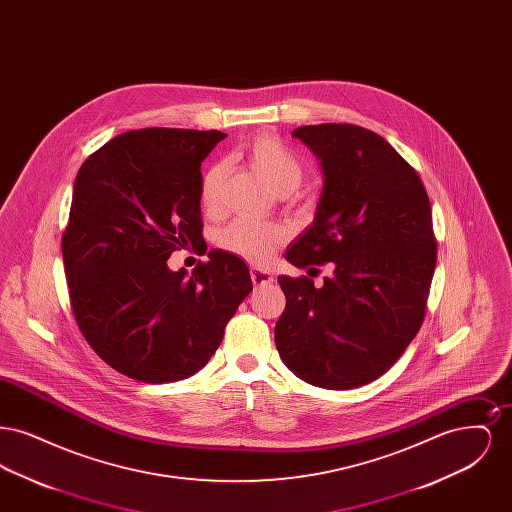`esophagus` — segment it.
<instances>
[{
    "label": "esophagus",
    "instance_id": "obj_1",
    "mask_svg": "<svg viewBox=\"0 0 512 512\" xmlns=\"http://www.w3.org/2000/svg\"><path fill=\"white\" fill-rule=\"evenodd\" d=\"M251 280H253V284L255 286H265V284H270L272 280H274V276L267 272V270H263V268H251Z\"/></svg>",
    "mask_w": 512,
    "mask_h": 512
}]
</instances>
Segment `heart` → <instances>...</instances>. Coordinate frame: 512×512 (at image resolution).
I'll return each instance as SVG.
<instances>
[{
  "mask_svg": "<svg viewBox=\"0 0 512 512\" xmlns=\"http://www.w3.org/2000/svg\"><path fill=\"white\" fill-rule=\"evenodd\" d=\"M240 155L278 194L293 192L303 180V159L274 134H257L249 138L240 147ZM224 172V165L215 163L203 176L199 199L207 213L219 211L222 205ZM284 238L286 230L282 226L255 219H236L220 232L219 242L226 251L261 265L267 263Z\"/></svg>",
  "mask_w": 512,
  "mask_h": 512,
  "instance_id": "obj_1",
  "label": "heart"
}]
</instances>
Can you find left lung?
I'll return each instance as SVG.
<instances>
[{
    "mask_svg": "<svg viewBox=\"0 0 512 512\" xmlns=\"http://www.w3.org/2000/svg\"><path fill=\"white\" fill-rule=\"evenodd\" d=\"M292 136L320 159L324 188L286 259L332 263L334 274L320 288L278 276L286 309L274 340L303 382L351 390L390 370L422 326L438 259L432 207L418 172L376 132L326 122Z\"/></svg>",
    "mask_w": 512,
    "mask_h": 512,
    "instance_id": "8db88e82",
    "label": "left lung"
}]
</instances>
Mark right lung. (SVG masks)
<instances>
[{
    "instance_id": "add662e5",
    "label": "right lung",
    "mask_w": 512,
    "mask_h": 512,
    "mask_svg": "<svg viewBox=\"0 0 512 512\" xmlns=\"http://www.w3.org/2000/svg\"><path fill=\"white\" fill-rule=\"evenodd\" d=\"M219 130L142 128L109 140L74 180L63 263L74 320L124 376L165 384L209 363L228 320L253 290L249 268L211 249L192 276L167 261L205 251L201 163Z\"/></svg>"
}]
</instances>
